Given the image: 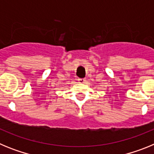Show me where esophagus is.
Wrapping results in <instances>:
<instances>
[{
  "instance_id": "34e87169",
  "label": "esophagus",
  "mask_w": 154,
  "mask_h": 154,
  "mask_svg": "<svg viewBox=\"0 0 154 154\" xmlns=\"http://www.w3.org/2000/svg\"><path fill=\"white\" fill-rule=\"evenodd\" d=\"M78 81H79V83H84V82H85V79L79 78L78 79Z\"/></svg>"
}]
</instances>
